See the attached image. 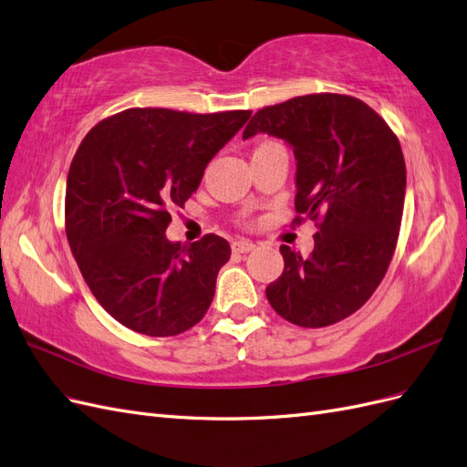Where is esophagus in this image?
I'll return each instance as SVG.
<instances>
[{
    "instance_id": "obj_1",
    "label": "esophagus",
    "mask_w": 467,
    "mask_h": 467,
    "mask_svg": "<svg viewBox=\"0 0 467 467\" xmlns=\"http://www.w3.org/2000/svg\"><path fill=\"white\" fill-rule=\"evenodd\" d=\"M232 249L235 253H249V251L255 249V244L249 242V239H237V242L232 244Z\"/></svg>"
}]
</instances>
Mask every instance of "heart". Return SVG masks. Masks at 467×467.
<instances>
[{
	"mask_svg": "<svg viewBox=\"0 0 467 467\" xmlns=\"http://www.w3.org/2000/svg\"><path fill=\"white\" fill-rule=\"evenodd\" d=\"M265 146H275V142H265V144H261L259 148H265ZM259 148H257V150H259Z\"/></svg>",
	"mask_w": 467,
	"mask_h": 467,
	"instance_id": "1",
	"label": "heart"
}]
</instances>
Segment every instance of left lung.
<instances>
[{"mask_svg":"<svg viewBox=\"0 0 467 467\" xmlns=\"http://www.w3.org/2000/svg\"><path fill=\"white\" fill-rule=\"evenodd\" d=\"M261 132L292 148L296 212L319 225L309 257L280 245L285 271L266 300L294 325L325 327L368 302L393 257L407 181L400 140L360 99L337 93L257 110L244 140Z\"/></svg>","mask_w":467,"mask_h":467,"instance_id":"1","label":"left lung"}]
</instances>
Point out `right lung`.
I'll use <instances>...</instances> for the list:
<instances>
[{
  "mask_svg": "<svg viewBox=\"0 0 467 467\" xmlns=\"http://www.w3.org/2000/svg\"><path fill=\"white\" fill-rule=\"evenodd\" d=\"M249 117L129 109L83 138L66 181V235L97 302L124 327L173 337L208 312L230 244L214 234L169 242V210L191 199Z\"/></svg>",
  "mask_w": 467,
  "mask_h": 467,
  "instance_id": "1",
  "label": "right lung"
}]
</instances>
